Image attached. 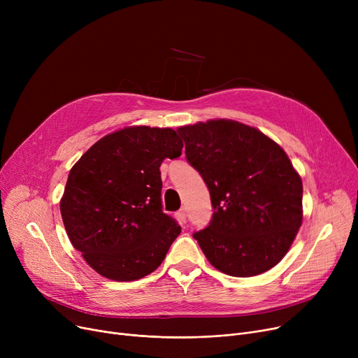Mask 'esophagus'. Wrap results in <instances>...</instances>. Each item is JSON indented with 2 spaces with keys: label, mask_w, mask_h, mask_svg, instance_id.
<instances>
[{
  "label": "esophagus",
  "mask_w": 358,
  "mask_h": 358,
  "mask_svg": "<svg viewBox=\"0 0 358 358\" xmlns=\"http://www.w3.org/2000/svg\"><path fill=\"white\" fill-rule=\"evenodd\" d=\"M177 217H178L180 223H185V220H187V213H185V209H181V210L177 213Z\"/></svg>",
  "instance_id": "obj_1"
}]
</instances>
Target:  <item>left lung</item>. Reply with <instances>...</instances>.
I'll list each match as a JSON object with an SVG mask.
<instances>
[{"mask_svg":"<svg viewBox=\"0 0 358 358\" xmlns=\"http://www.w3.org/2000/svg\"><path fill=\"white\" fill-rule=\"evenodd\" d=\"M185 158L210 193L213 216L194 232L219 271L251 277L281 261L302 224L303 185L274 141L234 120L177 129Z\"/></svg>","mask_w":358,"mask_h":358,"instance_id":"8db88e82","label":"left lung"}]
</instances>
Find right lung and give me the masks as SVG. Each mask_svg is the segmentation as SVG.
<instances>
[{"instance_id": "right-lung-1", "label": "right lung", "mask_w": 358, "mask_h": 358, "mask_svg": "<svg viewBox=\"0 0 358 358\" xmlns=\"http://www.w3.org/2000/svg\"><path fill=\"white\" fill-rule=\"evenodd\" d=\"M173 129L134 126L94 143L68 176L61 215L87 264L115 281L155 271L181 228L162 212L159 166L181 155Z\"/></svg>"}]
</instances>
